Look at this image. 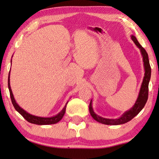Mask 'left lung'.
<instances>
[{
  "instance_id": "obj_1",
  "label": "left lung",
  "mask_w": 159,
  "mask_h": 159,
  "mask_svg": "<svg viewBox=\"0 0 159 159\" xmlns=\"http://www.w3.org/2000/svg\"><path fill=\"white\" fill-rule=\"evenodd\" d=\"M131 38L133 40V42L135 43V45L138 46V48H139V49L140 50L141 54H142L143 56V63H144L143 64H144L145 69V76L144 78H143L142 84H141L140 93H139L138 99H137L133 107H132L129 110H128L124 113L122 116L119 117V119H106L95 114L93 109L92 100H91L90 106H89V111H90V115L95 120H96L97 121H98V122L101 124H104V125H119L128 122V121L132 120L134 116H137L140 112V111L144 108L145 103H146L148 101V84L150 80H151V66H150L148 56L146 51L138 43V41L135 37L134 35H132Z\"/></svg>"
}]
</instances>
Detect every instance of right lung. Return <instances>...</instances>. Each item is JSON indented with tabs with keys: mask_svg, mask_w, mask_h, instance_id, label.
<instances>
[{
	"mask_svg": "<svg viewBox=\"0 0 159 159\" xmlns=\"http://www.w3.org/2000/svg\"><path fill=\"white\" fill-rule=\"evenodd\" d=\"M8 90H9L10 92V96H11V102L13 106L15 109H16L17 111H18L19 114H20L21 116H22L24 118H25L26 120L27 121H29L30 123L32 124H35V125H53V124H56L61 119L63 118L64 115L65 114V111H66V104L65 105L64 108L61 111L58 113L57 115L56 116H52V117H40V116H34V115H32L29 114V113L25 111L23 108H21L20 106H19L18 104L16 103V101H15L14 95L12 93V90L11 89V86H10V71H9V75H8Z\"/></svg>",
	"mask_w": 159,
	"mask_h": 159,
	"instance_id": "add662e5",
	"label": "right lung"
}]
</instances>
